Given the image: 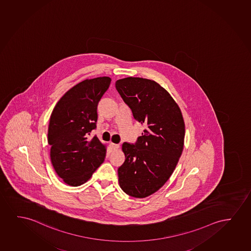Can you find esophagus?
<instances>
[{"label": "esophagus", "mask_w": 251, "mask_h": 251, "mask_svg": "<svg viewBox=\"0 0 251 251\" xmlns=\"http://www.w3.org/2000/svg\"><path fill=\"white\" fill-rule=\"evenodd\" d=\"M110 147L113 148V149H117V148H120V145L119 144H115V143H110Z\"/></svg>", "instance_id": "obj_1"}]
</instances>
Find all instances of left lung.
I'll return each mask as SVG.
<instances>
[{"mask_svg": "<svg viewBox=\"0 0 251 251\" xmlns=\"http://www.w3.org/2000/svg\"><path fill=\"white\" fill-rule=\"evenodd\" d=\"M116 88L134 119L145 126L135 144H123L125 161L118 168V181L128 196L145 198L174 172L183 150L184 121L175 100L154 80L127 77L117 80Z\"/></svg>", "mask_w": 251, "mask_h": 251, "instance_id": "1", "label": "left lung"}]
</instances>
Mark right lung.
<instances>
[{"mask_svg":"<svg viewBox=\"0 0 251 251\" xmlns=\"http://www.w3.org/2000/svg\"><path fill=\"white\" fill-rule=\"evenodd\" d=\"M110 81L103 76L78 83L52 111L48 128L50 159L56 174L69 185L87 182L104 161L106 146L90 135L97 127L98 103Z\"/></svg>","mask_w":251,"mask_h":251,"instance_id":"add662e5","label":"right lung"}]
</instances>
